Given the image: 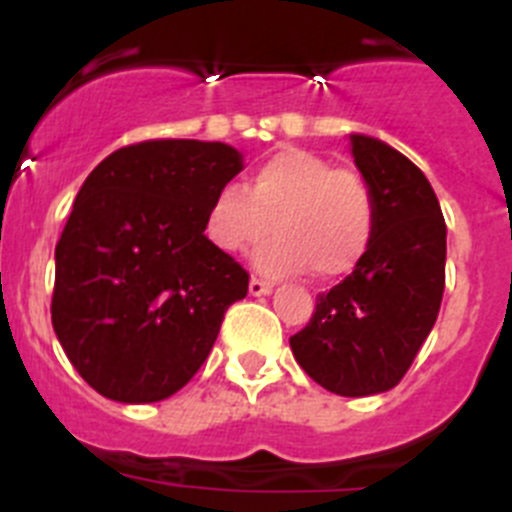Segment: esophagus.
Here are the masks:
<instances>
[{
    "label": "esophagus",
    "mask_w": 512,
    "mask_h": 512,
    "mask_svg": "<svg viewBox=\"0 0 512 512\" xmlns=\"http://www.w3.org/2000/svg\"><path fill=\"white\" fill-rule=\"evenodd\" d=\"M271 289H274V284L264 282V279H259V277H251V282H248V292H251L253 297L271 295Z\"/></svg>",
    "instance_id": "34e87169"
}]
</instances>
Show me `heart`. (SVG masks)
Wrapping results in <instances>:
<instances>
[{"mask_svg": "<svg viewBox=\"0 0 512 512\" xmlns=\"http://www.w3.org/2000/svg\"><path fill=\"white\" fill-rule=\"evenodd\" d=\"M377 223L374 192L359 171L328 158L284 148L251 171L246 189L225 184L205 215L207 238L228 253L259 248L256 266L271 277L312 269L336 279L369 251Z\"/></svg>", "mask_w": 512, "mask_h": 512, "instance_id": "heart-1", "label": "heart"}]
</instances>
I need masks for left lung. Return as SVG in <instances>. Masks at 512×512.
<instances>
[{
	"label": "left lung",
	"instance_id": "8db88e82",
	"mask_svg": "<svg viewBox=\"0 0 512 512\" xmlns=\"http://www.w3.org/2000/svg\"><path fill=\"white\" fill-rule=\"evenodd\" d=\"M351 153L377 202L364 259L318 295L310 323L289 338L297 364L343 397L392 390L431 333L446 284V223L423 171L369 135Z\"/></svg>",
	"mask_w": 512,
	"mask_h": 512
}]
</instances>
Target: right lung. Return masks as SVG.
I'll use <instances>...</instances> for the list:
<instances>
[{
  "instance_id": "obj_1",
  "label": "right lung",
  "mask_w": 512,
  "mask_h": 512,
  "mask_svg": "<svg viewBox=\"0 0 512 512\" xmlns=\"http://www.w3.org/2000/svg\"><path fill=\"white\" fill-rule=\"evenodd\" d=\"M243 169L225 143L143 140L110 153L76 194L56 246L51 318L81 379L117 402L179 392L210 356L248 271L205 235Z\"/></svg>"
}]
</instances>
